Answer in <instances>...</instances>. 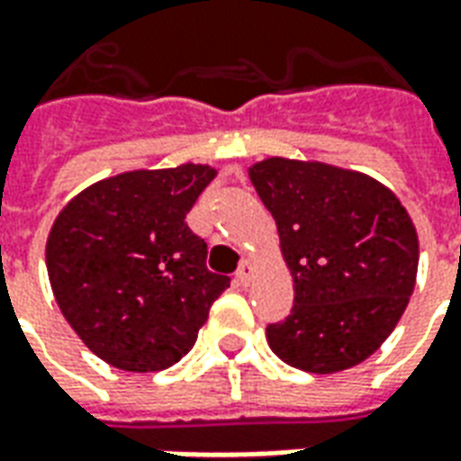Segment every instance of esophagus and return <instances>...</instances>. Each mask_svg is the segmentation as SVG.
Returning <instances> with one entry per match:
<instances>
[{
  "label": "esophagus",
  "instance_id": "1",
  "mask_svg": "<svg viewBox=\"0 0 461 461\" xmlns=\"http://www.w3.org/2000/svg\"><path fill=\"white\" fill-rule=\"evenodd\" d=\"M251 274H254V264L249 259H244L240 264V269H237V279H240L241 286H247L251 279Z\"/></svg>",
  "mask_w": 461,
  "mask_h": 461
}]
</instances>
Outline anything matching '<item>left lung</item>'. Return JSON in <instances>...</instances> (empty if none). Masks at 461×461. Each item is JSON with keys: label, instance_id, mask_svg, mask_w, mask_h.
I'll use <instances>...</instances> for the list:
<instances>
[{"label": "left lung", "instance_id": "left-lung-1", "mask_svg": "<svg viewBox=\"0 0 461 461\" xmlns=\"http://www.w3.org/2000/svg\"><path fill=\"white\" fill-rule=\"evenodd\" d=\"M249 180L294 276V309L267 326L269 348L316 375L363 363L415 289L420 244L402 202L363 172L316 160L267 158Z\"/></svg>", "mask_w": 461, "mask_h": 461}]
</instances>
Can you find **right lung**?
Here are the masks:
<instances>
[{"label":"right lung","instance_id":"right-lung-1","mask_svg":"<svg viewBox=\"0 0 461 461\" xmlns=\"http://www.w3.org/2000/svg\"><path fill=\"white\" fill-rule=\"evenodd\" d=\"M210 165L131 170L66 202L46 240L56 303L88 350L128 373L175 366L194 346L230 276L207 269L187 212Z\"/></svg>","mask_w":461,"mask_h":461}]
</instances>
